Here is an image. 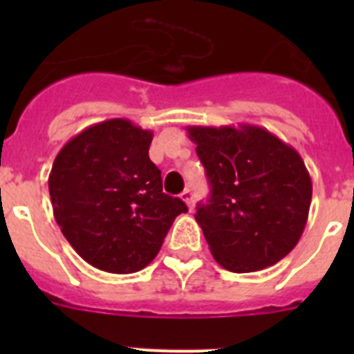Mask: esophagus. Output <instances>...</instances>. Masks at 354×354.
<instances>
[{
  "instance_id": "obj_1",
  "label": "esophagus",
  "mask_w": 354,
  "mask_h": 354,
  "mask_svg": "<svg viewBox=\"0 0 354 354\" xmlns=\"http://www.w3.org/2000/svg\"><path fill=\"white\" fill-rule=\"evenodd\" d=\"M180 200H183L184 204L189 207V211H193V192L192 189H184V192L180 193Z\"/></svg>"
}]
</instances>
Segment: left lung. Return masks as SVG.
<instances>
[{
  "label": "left lung",
  "mask_w": 354,
  "mask_h": 354,
  "mask_svg": "<svg viewBox=\"0 0 354 354\" xmlns=\"http://www.w3.org/2000/svg\"><path fill=\"white\" fill-rule=\"evenodd\" d=\"M205 168L211 196L198 204L212 257L232 273L282 261L308 220L312 180L301 156L259 126L187 127Z\"/></svg>",
  "instance_id": "left-lung-1"
}]
</instances>
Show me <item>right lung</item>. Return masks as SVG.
Here are the masks:
<instances>
[{"mask_svg": "<svg viewBox=\"0 0 354 354\" xmlns=\"http://www.w3.org/2000/svg\"><path fill=\"white\" fill-rule=\"evenodd\" d=\"M154 134L126 118L86 127L58 152L49 174L53 212L81 259L127 274L154 261L171 223L187 207L162 193L149 158Z\"/></svg>", "mask_w": 354, "mask_h": 354, "instance_id": "right-lung-1", "label": "right lung"}]
</instances>
